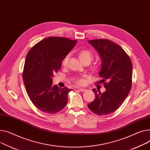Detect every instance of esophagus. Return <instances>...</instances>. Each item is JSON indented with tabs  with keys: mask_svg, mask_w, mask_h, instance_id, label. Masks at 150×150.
<instances>
[{
	"mask_svg": "<svg viewBox=\"0 0 150 150\" xmlns=\"http://www.w3.org/2000/svg\"><path fill=\"white\" fill-rule=\"evenodd\" d=\"M79 91H81V92H86L87 91V89L84 88H79Z\"/></svg>",
	"mask_w": 150,
	"mask_h": 150,
	"instance_id": "34e87169",
	"label": "esophagus"
}]
</instances>
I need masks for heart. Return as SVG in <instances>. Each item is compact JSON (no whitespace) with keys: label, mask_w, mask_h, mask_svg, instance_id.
Here are the masks:
<instances>
[{"label":"heart","mask_w":150,"mask_h":150,"mask_svg":"<svg viewBox=\"0 0 150 150\" xmlns=\"http://www.w3.org/2000/svg\"><path fill=\"white\" fill-rule=\"evenodd\" d=\"M78 55H79V59H80V60L82 63L84 62H86V61L89 62V63H90L93 58V55H92V52H90L89 51H88V50H85V49L81 50V51H79V52L78 54ZM69 57H70V55L67 54L62 59V64L63 66H67V64L68 63ZM94 67L96 68V66H95ZM75 81L79 84H81L83 83V79H78V78L75 79Z\"/></svg>","instance_id":"heart-1"}]
</instances>
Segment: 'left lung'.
<instances>
[{"label": "left lung", "mask_w": 150, "mask_h": 150, "mask_svg": "<svg viewBox=\"0 0 150 150\" xmlns=\"http://www.w3.org/2000/svg\"><path fill=\"white\" fill-rule=\"evenodd\" d=\"M101 59L99 75L103 78L105 91L103 93L95 88V98L88 107L101 116L110 114L121 106L130 91L133 66L131 59L119 45L106 39L89 40ZM106 81V82L105 81Z\"/></svg>", "instance_id": "left-lung-1"}]
</instances>
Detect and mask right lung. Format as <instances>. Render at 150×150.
Listing matches in <instances>:
<instances>
[{
    "label": "right lung",
    "instance_id": "right-lung-1",
    "mask_svg": "<svg viewBox=\"0 0 150 150\" xmlns=\"http://www.w3.org/2000/svg\"><path fill=\"white\" fill-rule=\"evenodd\" d=\"M76 42L67 38L48 37L37 43L28 52L23 80L29 99L42 112L54 114L66 105L68 93L72 89L52 85V78L61 68L63 58Z\"/></svg>",
    "mask_w": 150,
    "mask_h": 150
}]
</instances>
